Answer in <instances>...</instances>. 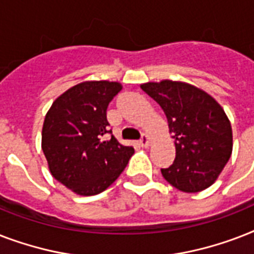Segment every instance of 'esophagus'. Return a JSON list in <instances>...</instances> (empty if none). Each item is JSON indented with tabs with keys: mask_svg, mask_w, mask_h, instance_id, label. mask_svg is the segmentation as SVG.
Listing matches in <instances>:
<instances>
[{
	"mask_svg": "<svg viewBox=\"0 0 254 254\" xmlns=\"http://www.w3.org/2000/svg\"><path fill=\"white\" fill-rule=\"evenodd\" d=\"M139 145L142 147H147L150 145V138H149V135L147 134H142L141 139H139Z\"/></svg>",
	"mask_w": 254,
	"mask_h": 254,
	"instance_id": "esophagus-1",
	"label": "esophagus"
}]
</instances>
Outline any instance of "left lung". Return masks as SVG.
<instances>
[{
	"label": "left lung",
	"instance_id": "1",
	"mask_svg": "<svg viewBox=\"0 0 254 254\" xmlns=\"http://www.w3.org/2000/svg\"><path fill=\"white\" fill-rule=\"evenodd\" d=\"M162 108L173 133L175 159L163 178L183 192H199L213 185L232 154L231 121L221 105L200 88L185 81L141 84Z\"/></svg>",
	"mask_w": 254,
	"mask_h": 254
}]
</instances>
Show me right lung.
Instances as JSON below:
<instances>
[{"label":"right lung","instance_id":"add662e5","mask_svg":"<svg viewBox=\"0 0 254 254\" xmlns=\"http://www.w3.org/2000/svg\"><path fill=\"white\" fill-rule=\"evenodd\" d=\"M123 89L117 81L89 80L62 93L46 113L42 150L51 175L72 192H103L127 167L134 149L107 139V108Z\"/></svg>","mask_w":254,"mask_h":254}]
</instances>
